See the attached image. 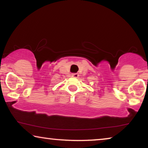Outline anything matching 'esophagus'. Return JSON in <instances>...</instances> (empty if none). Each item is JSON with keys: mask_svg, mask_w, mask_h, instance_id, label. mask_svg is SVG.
Returning <instances> with one entry per match:
<instances>
[{"mask_svg": "<svg viewBox=\"0 0 148 148\" xmlns=\"http://www.w3.org/2000/svg\"><path fill=\"white\" fill-rule=\"evenodd\" d=\"M71 76L73 77H78L79 74L77 73H72L71 74Z\"/></svg>", "mask_w": 148, "mask_h": 148, "instance_id": "1", "label": "esophagus"}]
</instances>
